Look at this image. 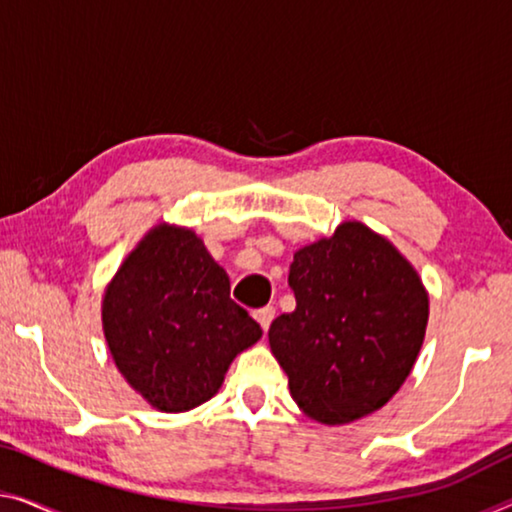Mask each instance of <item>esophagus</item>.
<instances>
[{"label": "esophagus", "mask_w": 512, "mask_h": 512, "mask_svg": "<svg viewBox=\"0 0 512 512\" xmlns=\"http://www.w3.org/2000/svg\"><path fill=\"white\" fill-rule=\"evenodd\" d=\"M273 317H276V308H273V305H266V308L255 310V319L259 322V326H262L264 333L269 331Z\"/></svg>", "instance_id": "1"}]
</instances>
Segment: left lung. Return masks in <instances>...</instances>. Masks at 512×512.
Instances as JSON below:
<instances>
[{"mask_svg": "<svg viewBox=\"0 0 512 512\" xmlns=\"http://www.w3.org/2000/svg\"><path fill=\"white\" fill-rule=\"evenodd\" d=\"M296 308L269 345L305 416L352 423L398 393L421 352L427 294L407 259L361 223L301 248L289 266Z\"/></svg>", "mask_w": 512, "mask_h": 512, "instance_id": "1", "label": "left lung"}]
</instances>
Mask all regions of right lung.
Masks as SVG:
<instances>
[{
	"instance_id": "add662e5",
	"label": "right lung",
	"mask_w": 512,
	"mask_h": 512,
	"mask_svg": "<svg viewBox=\"0 0 512 512\" xmlns=\"http://www.w3.org/2000/svg\"><path fill=\"white\" fill-rule=\"evenodd\" d=\"M103 331L121 375L160 411L213 398L234 356L262 338L202 239L167 225L144 236L105 289Z\"/></svg>"
}]
</instances>
